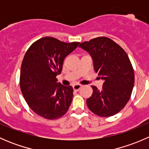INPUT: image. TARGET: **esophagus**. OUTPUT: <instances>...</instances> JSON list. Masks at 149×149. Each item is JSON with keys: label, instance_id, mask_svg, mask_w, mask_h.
I'll return each mask as SVG.
<instances>
[{"label": "esophagus", "instance_id": "esophagus-1", "mask_svg": "<svg viewBox=\"0 0 149 149\" xmlns=\"http://www.w3.org/2000/svg\"><path fill=\"white\" fill-rule=\"evenodd\" d=\"M82 86L80 85V84H75V85L73 86V88L74 91H79L81 88Z\"/></svg>", "mask_w": 149, "mask_h": 149}]
</instances>
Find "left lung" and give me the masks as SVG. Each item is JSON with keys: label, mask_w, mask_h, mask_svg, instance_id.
<instances>
[{"label": "left lung", "mask_w": 149, "mask_h": 149, "mask_svg": "<svg viewBox=\"0 0 149 149\" xmlns=\"http://www.w3.org/2000/svg\"><path fill=\"white\" fill-rule=\"evenodd\" d=\"M91 55L96 73L103 79L102 88L91 86L93 93L86 100L88 109L100 117H111L125 107L134 86L133 68L125 51L106 37L81 43Z\"/></svg>", "instance_id": "left-lung-1"}]
</instances>
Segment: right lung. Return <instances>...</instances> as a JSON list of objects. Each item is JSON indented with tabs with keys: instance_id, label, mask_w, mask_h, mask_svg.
<instances>
[{
	"instance_id": "1",
	"label": "right lung",
	"mask_w": 149,
	"mask_h": 149,
	"mask_svg": "<svg viewBox=\"0 0 149 149\" xmlns=\"http://www.w3.org/2000/svg\"><path fill=\"white\" fill-rule=\"evenodd\" d=\"M79 42H64L51 37L34 42L21 67L20 88L30 109L45 119L56 120L67 112L73 99L71 86L57 84L64 59Z\"/></svg>"
}]
</instances>
